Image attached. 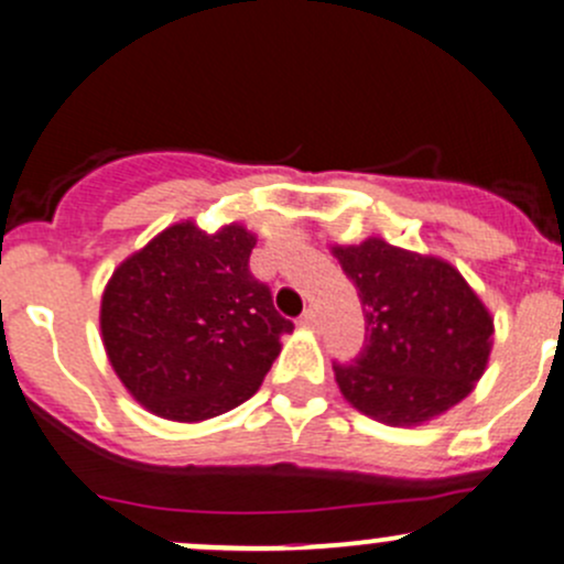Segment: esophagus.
I'll return each mask as SVG.
<instances>
[{
	"mask_svg": "<svg viewBox=\"0 0 564 564\" xmlns=\"http://www.w3.org/2000/svg\"><path fill=\"white\" fill-rule=\"evenodd\" d=\"M300 324H303V327H316V324H318V314H316L314 308H308L303 316H300Z\"/></svg>",
	"mask_w": 564,
	"mask_h": 564,
	"instance_id": "34e87169",
	"label": "esophagus"
}]
</instances>
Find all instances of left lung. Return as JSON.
Returning <instances> with one entry per match:
<instances>
[{
    "mask_svg": "<svg viewBox=\"0 0 564 564\" xmlns=\"http://www.w3.org/2000/svg\"><path fill=\"white\" fill-rule=\"evenodd\" d=\"M360 294L366 346L333 362L346 401L388 425H417L456 406L482 377L494 318L447 261L371 237L333 248Z\"/></svg>",
    "mask_w": 564,
    "mask_h": 564,
    "instance_id": "8db88e82",
    "label": "left lung"
}]
</instances>
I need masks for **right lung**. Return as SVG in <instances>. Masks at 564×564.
I'll list each match as a JSON object with an SVG mask.
<instances>
[{
  "mask_svg": "<svg viewBox=\"0 0 564 564\" xmlns=\"http://www.w3.org/2000/svg\"><path fill=\"white\" fill-rule=\"evenodd\" d=\"M256 237L176 224L113 270L100 329L113 371L150 412L198 423L259 390L294 324L250 272Z\"/></svg>",
  "mask_w": 564,
  "mask_h": 564,
  "instance_id": "right-lung-1",
  "label": "right lung"
}]
</instances>
